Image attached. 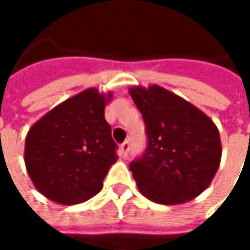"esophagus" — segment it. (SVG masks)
<instances>
[{
    "label": "esophagus",
    "mask_w": 250,
    "mask_h": 250,
    "mask_svg": "<svg viewBox=\"0 0 250 250\" xmlns=\"http://www.w3.org/2000/svg\"><path fill=\"white\" fill-rule=\"evenodd\" d=\"M129 149H130V145L129 142L126 140V142H124L122 145H121V153H122V156H128V153H129Z\"/></svg>",
    "instance_id": "34e87169"
}]
</instances>
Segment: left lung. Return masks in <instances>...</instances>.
<instances>
[{
	"label": "left lung",
	"instance_id": "8db88e82",
	"mask_svg": "<svg viewBox=\"0 0 250 250\" xmlns=\"http://www.w3.org/2000/svg\"><path fill=\"white\" fill-rule=\"evenodd\" d=\"M147 130V149L130 163L139 192L160 205H181L211 184L221 161L216 124L175 93L150 84L129 87Z\"/></svg>",
	"mask_w": 250,
	"mask_h": 250
}]
</instances>
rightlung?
Wrapping results in <instances>:
<instances>
[{
	"mask_svg": "<svg viewBox=\"0 0 250 250\" xmlns=\"http://www.w3.org/2000/svg\"><path fill=\"white\" fill-rule=\"evenodd\" d=\"M112 93L90 87L55 105L27 132L24 164L36 189L58 205H78L97 195L117 145L104 108Z\"/></svg>",
	"mask_w": 250,
	"mask_h": 250,
	"instance_id": "obj_1",
	"label": "right lung"
}]
</instances>
